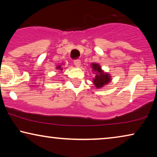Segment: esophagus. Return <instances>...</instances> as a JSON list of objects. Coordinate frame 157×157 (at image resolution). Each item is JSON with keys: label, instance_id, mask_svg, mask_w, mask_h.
<instances>
[{"label": "esophagus", "instance_id": "34e87169", "mask_svg": "<svg viewBox=\"0 0 157 157\" xmlns=\"http://www.w3.org/2000/svg\"><path fill=\"white\" fill-rule=\"evenodd\" d=\"M73 63H74V65H75L76 67H79V66H80V65H81L80 60H75Z\"/></svg>", "mask_w": 157, "mask_h": 157}]
</instances>
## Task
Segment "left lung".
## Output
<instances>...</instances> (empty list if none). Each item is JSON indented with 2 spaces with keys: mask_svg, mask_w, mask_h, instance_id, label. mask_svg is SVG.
I'll return each instance as SVG.
<instances>
[{
  "mask_svg": "<svg viewBox=\"0 0 157 157\" xmlns=\"http://www.w3.org/2000/svg\"><path fill=\"white\" fill-rule=\"evenodd\" d=\"M92 67L93 71L95 72V77L94 78L93 82L97 88L102 87L111 81L109 75L108 73H104L99 64L92 63Z\"/></svg>",
  "mask_w": 157,
  "mask_h": 157,
  "instance_id": "1",
  "label": "left lung"
}]
</instances>
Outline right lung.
Segmentation results:
<instances>
[{"label":"right lung","instance_id":"add662e5","mask_svg":"<svg viewBox=\"0 0 157 157\" xmlns=\"http://www.w3.org/2000/svg\"><path fill=\"white\" fill-rule=\"evenodd\" d=\"M56 68H57L58 70H60V71H62V68H61V66H60V65H58V66H57L56 67Z\"/></svg>","mask_w":157,"mask_h":157}]
</instances>
